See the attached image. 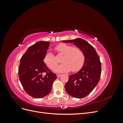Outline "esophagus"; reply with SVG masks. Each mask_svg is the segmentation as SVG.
<instances>
[{
  "instance_id": "1",
  "label": "esophagus",
  "mask_w": 123,
  "mask_h": 123,
  "mask_svg": "<svg viewBox=\"0 0 123 123\" xmlns=\"http://www.w3.org/2000/svg\"><path fill=\"white\" fill-rule=\"evenodd\" d=\"M56 76L57 77H60L61 76V74H56Z\"/></svg>"
}]
</instances>
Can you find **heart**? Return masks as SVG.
Listing matches in <instances>:
<instances>
[{
    "instance_id": "obj_1",
    "label": "heart",
    "mask_w": 123,
    "mask_h": 123,
    "mask_svg": "<svg viewBox=\"0 0 123 123\" xmlns=\"http://www.w3.org/2000/svg\"><path fill=\"white\" fill-rule=\"evenodd\" d=\"M55 49L58 54L64 55L62 65L57 66L54 71L57 72H72L79 71L84 64L85 55L83 51L78 47H74L66 43H61L55 47ZM43 61L51 69H53L57 65L55 55L51 52H47L44 55Z\"/></svg>"
}]
</instances>
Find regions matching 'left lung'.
<instances>
[{"instance_id": "8db88e82", "label": "left lung", "mask_w": 123, "mask_h": 123, "mask_svg": "<svg viewBox=\"0 0 123 123\" xmlns=\"http://www.w3.org/2000/svg\"><path fill=\"white\" fill-rule=\"evenodd\" d=\"M64 43H73L84 53L85 62L79 72L69 76L65 86L68 93L74 98H81L89 95L98 85L101 74V63L94 48L86 41L78 38L63 40Z\"/></svg>"}]
</instances>
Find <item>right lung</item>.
Masks as SVG:
<instances>
[{
	"label": "right lung",
	"mask_w": 123,
	"mask_h": 123,
	"mask_svg": "<svg viewBox=\"0 0 123 123\" xmlns=\"http://www.w3.org/2000/svg\"><path fill=\"white\" fill-rule=\"evenodd\" d=\"M49 45V42L36 43L29 47L20 59L18 68L20 81L26 93L34 98L47 95L57 79L56 75L48 68L43 62Z\"/></svg>",
	"instance_id": "add662e5"
}]
</instances>
